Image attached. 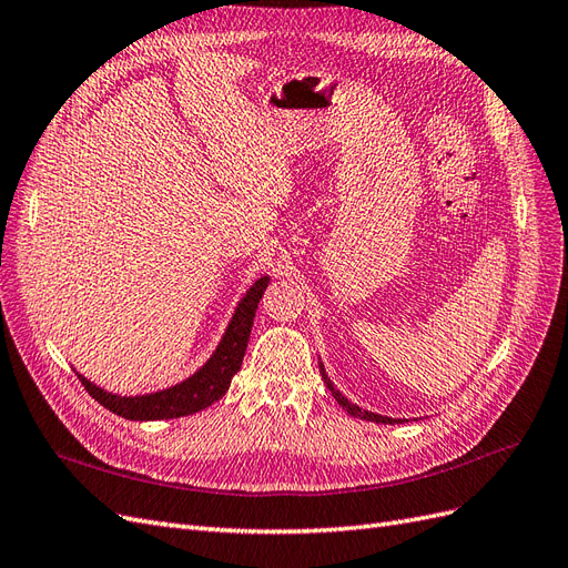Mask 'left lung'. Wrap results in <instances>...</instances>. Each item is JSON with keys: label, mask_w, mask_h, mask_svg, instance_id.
Segmentation results:
<instances>
[{"label": "left lung", "mask_w": 568, "mask_h": 568, "mask_svg": "<svg viewBox=\"0 0 568 568\" xmlns=\"http://www.w3.org/2000/svg\"><path fill=\"white\" fill-rule=\"evenodd\" d=\"M321 376H323V383H326V387L328 390L333 393V397H335V402L339 404V407H343L349 416H356V418H364V420H376V424H397L395 418H387V416H378V414H374V412H366V409H359L356 407V404H352L347 397H343L339 395L335 387H333V383L328 381V376H326V371H323V366H321Z\"/></svg>", "instance_id": "left-lung-1"}]
</instances>
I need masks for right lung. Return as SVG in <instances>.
I'll return each mask as SVG.
<instances>
[{"label":"right lung","mask_w":568,"mask_h":568,"mask_svg":"<svg viewBox=\"0 0 568 568\" xmlns=\"http://www.w3.org/2000/svg\"><path fill=\"white\" fill-rule=\"evenodd\" d=\"M266 285H268V278L264 275V278H258L247 290V295L237 304L231 326L225 331L216 352L212 354V359H209L197 374L169 387V390L142 395V397H119L102 390V387L92 385L88 378L78 374L80 383H83L85 390L100 402L102 407L131 420L178 418V416H190L206 409L209 404H214L216 399H221L225 393H229L231 381L242 366V356H245V349H247L256 304L262 300Z\"/></svg>","instance_id":"1"}]
</instances>
